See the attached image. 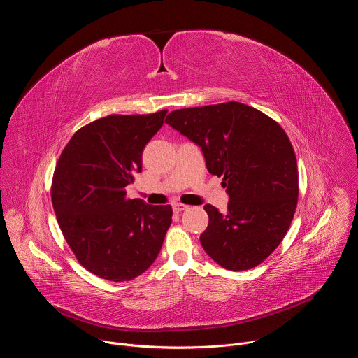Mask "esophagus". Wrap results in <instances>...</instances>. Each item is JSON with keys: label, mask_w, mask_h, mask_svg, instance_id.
Segmentation results:
<instances>
[{"label": "esophagus", "mask_w": 358, "mask_h": 358, "mask_svg": "<svg viewBox=\"0 0 358 358\" xmlns=\"http://www.w3.org/2000/svg\"><path fill=\"white\" fill-rule=\"evenodd\" d=\"M188 208V206H184V203H180V202H177V203H174L173 206V211L174 213H182V211H185Z\"/></svg>", "instance_id": "esophagus-1"}]
</instances>
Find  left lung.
Segmentation results:
<instances>
[{"mask_svg":"<svg viewBox=\"0 0 358 358\" xmlns=\"http://www.w3.org/2000/svg\"><path fill=\"white\" fill-rule=\"evenodd\" d=\"M166 123L198 144L213 176L222 177L228 211L207 203L202 248L228 271L262 264L283 241L299 195L293 145L278 122L239 101L187 108Z\"/></svg>","mask_w":358,"mask_h":358,"instance_id":"left-lung-1","label":"left lung"}]
</instances>
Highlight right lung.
<instances>
[{
  "label": "right lung",
  "instance_id": "obj_1",
  "mask_svg": "<svg viewBox=\"0 0 358 358\" xmlns=\"http://www.w3.org/2000/svg\"><path fill=\"white\" fill-rule=\"evenodd\" d=\"M167 110L109 115L80 127L57 163L50 198L78 262L93 275L127 282L156 261L171 225V206L127 198L141 152Z\"/></svg>",
  "mask_w": 358,
  "mask_h": 358
}]
</instances>
